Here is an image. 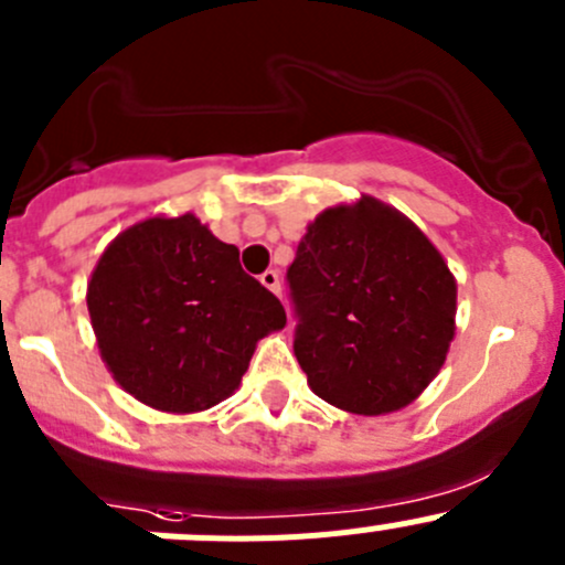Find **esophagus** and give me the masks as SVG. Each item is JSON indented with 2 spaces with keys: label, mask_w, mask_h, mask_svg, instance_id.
Wrapping results in <instances>:
<instances>
[{
  "label": "esophagus",
  "mask_w": 565,
  "mask_h": 565,
  "mask_svg": "<svg viewBox=\"0 0 565 565\" xmlns=\"http://www.w3.org/2000/svg\"><path fill=\"white\" fill-rule=\"evenodd\" d=\"M259 281L265 284V287L270 289L273 295H278V298H281V276H278L276 270H265V273H262V276H259Z\"/></svg>",
  "instance_id": "obj_1"
}]
</instances>
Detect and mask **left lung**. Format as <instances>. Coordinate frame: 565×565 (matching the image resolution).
Masks as SVG:
<instances>
[{
	"label": "left lung",
	"mask_w": 565,
	"mask_h": 565,
	"mask_svg": "<svg viewBox=\"0 0 565 565\" xmlns=\"http://www.w3.org/2000/svg\"><path fill=\"white\" fill-rule=\"evenodd\" d=\"M295 355L317 397L350 414L408 405L447 359L456 278L430 239L361 195L326 210L287 270Z\"/></svg>",
	"instance_id": "obj_1"
}]
</instances>
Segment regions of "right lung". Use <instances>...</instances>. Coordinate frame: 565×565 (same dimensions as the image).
Wrapping results in <instances>:
<instances>
[{
    "instance_id": "add662e5",
    "label": "right lung",
    "mask_w": 565,
    "mask_h": 565,
    "mask_svg": "<svg viewBox=\"0 0 565 565\" xmlns=\"http://www.w3.org/2000/svg\"><path fill=\"white\" fill-rule=\"evenodd\" d=\"M87 311L115 381L173 414L221 403L256 342L287 326L281 300L195 215L126 228L98 259Z\"/></svg>"
}]
</instances>
